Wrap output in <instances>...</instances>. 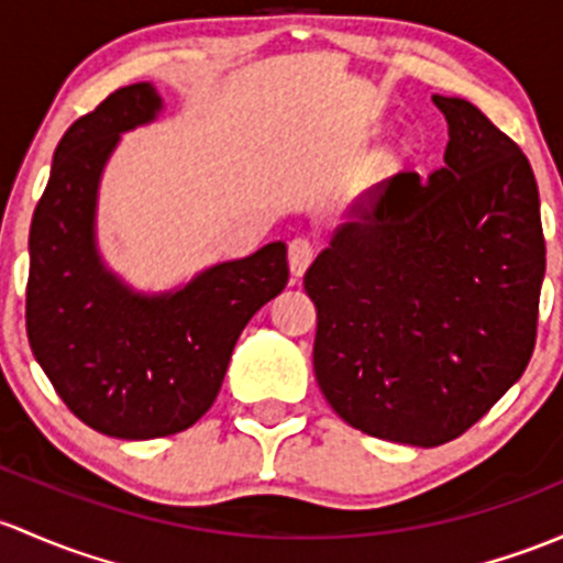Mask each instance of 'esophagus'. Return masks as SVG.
<instances>
[{"instance_id": "esophagus-1", "label": "esophagus", "mask_w": 563, "mask_h": 563, "mask_svg": "<svg viewBox=\"0 0 563 563\" xmlns=\"http://www.w3.org/2000/svg\"><path fill=\"white\" fill-rule=\"evenodd\" d=\"M316 253L318 245L310 236H294V240L288 242V269H291V275H305L307 266L316 258Z\"/></svg>"}]
</instances>
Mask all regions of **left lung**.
I'll list each match as a JSON object with an SVG mask.
<instances>
[{"label":"left lung","mask_w":563,"mask_h":563,"mask_svg":"<svg viewBox=\"0 0 563 563\" xmlns=\"http://www.w3.org/2000/svg\"><path fill=\"white\" fill-rule=\"evenodd\" d=\"M434 104L451 126L445 167L372 186L305 275L331 410L418 448L464 434L523 375L545 277L529 158L466 99Z\"/></svg>","instance_id":"obj_1"}]
</instances>
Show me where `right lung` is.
I'll return each mask as SVG.
<instances>
[{"mask_svg":"<svg viewBox=\"0 0 563 563\" xmlns=\"http://www.w3.org/2000/svg\"><path fill=\"white\" fill-rule=\"evenodd\" d=\"M132 82L78 118L53 153L29 232L26 334L64 405L93 431L156 440L188 429L221 390L245 323L286 288V245L218 264L167 297H137L93 251V199L118 134L156 115Z\"/></svg>","mask_w":563,"mask_h":563,"instance_id":"right-lung-1","label":"right lung"}]
</instances>
